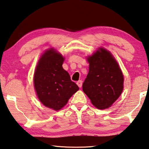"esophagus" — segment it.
Wrapping results in <instances>:
<instances>
[{
  "mask_svg": "<svg viewBox=\"0 0 149 149\" xmlns=\"http://www.w3.org/2000/svg\"><path fill=\"white\" fill-rule=\"evenodd\" d=\"M82 84H83V81L81 80H79V81H78L77 82V85H78V86H79V87H81L82 86Z\"/></svg>",
  "mask_w": 149,
  "mask_h": 149,
  "instance_id": "34e87169",
  "label": "esophagus"
}]
</instances>
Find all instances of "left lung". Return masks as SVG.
I'll return each instance as SVG.
<instances>
[{
  "label": "left lung",
  "instance_id": "8db88e82",
  "mask_svg": "<svg viewBox=\"0 0 149 149\" xmlns=\"http://www.w3.org/2000/svg\"><path fill=\"white\" fill-rule=\"evenodd\" d=\"M88 57L89 72L83 91L100 109L110 107L122 93L124 78L117 61L103 48Z\"/></svg>",
  "mask_w": 149,
  "mask_h": 149
}]
</instances>
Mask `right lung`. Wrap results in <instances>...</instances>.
Here are the masks:
<instances>
[{
    "label": "right lung",
    "instance_id": "1",
    "mask_svg": "<svg viewBox=\"0 0 149 149\" xmlns=\"http://www.w3.org/2000/svg\"><path fill=\"white\" fill-rule=\"evenodd\" d=\"M64 58L51 49L43 55L34 73V88L45 106L58 111L65 105L79 87L63 69Z\"/></svg>",
    "mask_w": 149,
    "mask_h": 149
}]
</instances>
